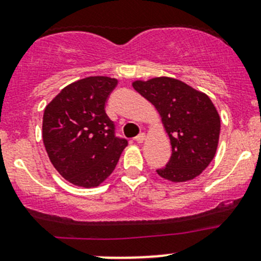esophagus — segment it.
I'll return each instance as SVG.
<instances>
[{"label":"esophagus","mask_w":261,"mask_h":261,"mask_svg":"<svg viewBox=\"0 0 261 261\" xmlns=\"http://www.w3.org/2000/svg\"><path fill=\"white\" fill-rule=\"evenodd\" d=\"M135 140H136V142H137V143H142L143 141L146 140V135H145V133H141V135H138L137 137L135 138Z\"/></svg>","instance_id":"1"}]
</instances>
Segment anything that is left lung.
Here are the masks:
<instances>
[{"label": "left lung", "mask_w": 261, "mask_h": 261, "mask_svg": "<svg viewBox=\"0 0 261 261\" xmlns=\"http://www.w3.org/2000/svg\"><path fill=\"white\" fill-rule=\"evenodd\" d=\"M132 86L155 106L172 145L169 163L158 174L173 183L198 177L219 143L220 116L209 96L169 76L137 79Z\"/></svg>", "instance_id": "8db88e82"}]
</instances>
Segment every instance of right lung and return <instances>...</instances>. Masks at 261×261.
<instances>
[{
  "mask_svg": "<svg viewBox=\"0 0 261 261\" xmlns=\"http://www.w3.org/2000/svg\"><path fill=\"white\" fill-rule=\"evenodd\" d=\"M118 84L110 76H87L61 89L47 103L42 138L47 155L59 174L78 187H97L115 169L128 146L114 136L106 115L109 96Z\"/></svg>",
  "mask_w": 261,
  "mask_h": 261,
  "instance_id": "right-lung-1",
  "label": "right lung"
}]
</instances>
